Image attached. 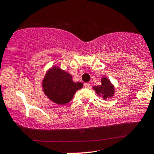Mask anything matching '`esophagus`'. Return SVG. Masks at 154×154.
Listing matches in <instances>:
<instances>
[{"label": "esophagus", "instance_id": "1", "mask_svg": "<svg viewBox=\"0 0 154 154\" xmlns=\"http://www.w3.org/2000/svg\"><path fill=\"white\" fill-rule=\"evenodd\" d=\"M84 86H85V88H90V83H85Z\"/></svg>", "mask_w": 154, "mask_h": 154}]
</instances>
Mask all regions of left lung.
Segmentation results:
<instances>
[{"instance_id":"1","label":"left lung","mask_w":154,"mask_h":154,"mask_svg":"<svg viewBox=\"0 0 154 154\" xmlns=\"http://www.w3.org/2000/svg\"><path fill=\"white\" fill-rule=\"evenodd\" d=\"M101 82L102 85L95 86L93 88L94 90H95L98 95L99 94L103 95L104 99H106L107 97H112L114 94V88L112 85H111L110 81L103 77Z\"/></svg>"}]
</instances>
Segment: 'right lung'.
<instances>
[{"mask_svg":"<svg viewBox=\"0 0 154 154\" xmlns=\"http://www.w3.org/2000/svg\"><path fill=\"white\" fill-rule=\"evenodd\" d=\"M42 85L45 95L59 105L71 101L76 91L83 86L81 82H74L69 73L56 67L47 72Z\"/></svg>","mask_w":154,"mask_h":154,"instance_id":"obj_1","label":"right lung"}]
</instances>
